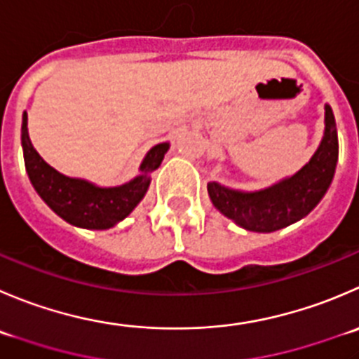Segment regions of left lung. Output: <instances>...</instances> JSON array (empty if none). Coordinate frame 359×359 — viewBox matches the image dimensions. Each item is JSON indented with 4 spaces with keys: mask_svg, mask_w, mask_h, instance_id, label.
<instances>
[{
    "mask_svg": "<svg viewBox=\"0 0 359 359\" xmlns=\"http://www.w3.org/2000/svg\"><path fill=\"white\" fill-rule=\"evenodd\" d=\"M325 123L321 145L300 172L256 193H242L219 186L217 182H208V194L214 207L242 228L257 233L277 231L305 217L328 191L339 159L335 117L328 105Z\"/></svg>",
    "mask_w": 359,
    "mask_h": 359,
    "instance_id": "1",
    "label": "left lung"
}]
</instances>
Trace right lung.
<instances>
[{
	"instance_id": "1",
	"label": "right lung",
	"mask_w": 359,
	"mask_h": 359,
	"mask_svg": "<svg viewBox=\"0 0 359 359\" xmlns=\"http://www.w3.org/2000/svg\"><path fill=\"white\" fill-rule=\"evenodd\" d=\"M22 151L26 172L41 200L69 224L87 229H107L123 221L140 203L151 184L149 173L161 165L168 144H158L142 163V175L119 187H96L69 179L40 158L27 135V116L22 117Z\"/></svg>"
}]
</instances>
